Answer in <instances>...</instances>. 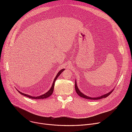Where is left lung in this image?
Here are the masks:
<instances>
[{"label": "left lung", "mask_w": 132, "mask_h": 132, "mask_svg": "<svg viewBox=\"0 0 132 132\" xmlns=\"http://www.w3.org/2000/svg\"><path fill=\"white\" fill-rule=\"evenodd\" d=\"M75 90H76V91L77 92V93L78 94V95L82 97V98H85V99H90V100H99V99H102V98H106L107 97H108L110 94L112 92V91H113L114 89H113L112 90H111L110 92L105 94V95H102V96H101L100 97H96V98H92V97H88L85 95H84V93H82L81 92H80V91L79 90V89L77 87V82H76V80H75Z\"/></svg>", "instance_id": "left-lung-1"}]
</instances>
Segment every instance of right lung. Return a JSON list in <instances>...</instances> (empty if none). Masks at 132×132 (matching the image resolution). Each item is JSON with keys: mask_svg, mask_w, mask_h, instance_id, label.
<instances>
[{"mask_svg": "<svg viewBox=\"0 0 132 132\" xmlns=\"http://www.w3.org/2000/svg\"><path fill=\"white\" fill-rule=\"evenodd\" d=\"M64 70H65V69H62V70H61L60 71H59L58 73L57 74V75H56L55 78V79H54V81H53V82L52 86L51 88H50V89L47 92H46L45 93L43 94V95H41V96H37V97H32V96H30V95H27V94H24V93H22V92L19 91L18 90H18V92H19V93H20V94H21V95H23V96H26V97H28V98H31V99H43L47 98L49 97L50 96H51L52 95V93H53V90H54V85H54V84H55V82L56 80L57 79V77L60 76V75H61V73Z\"/></svg>", "mask_w": 132, "mask_h": 132, "instance_id": "right-lung-1", "label": "right lung"}]
</instances>
